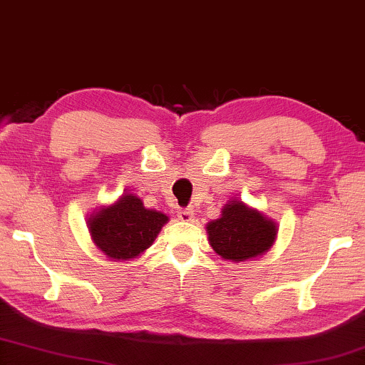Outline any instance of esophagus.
<instances>
[{
    "label": "esophagus",
    "mask_w": 365,
    "mask_h": 365,
    "mask_svg": "<svg viewBox=\"0 0 365 365\" xmlns=\"http://www.w3.org/2000/svg\"><path fill=\"white\" fill-rule=\"evenodd\" d=\"M177 216L183 222H192L195 217V212H193V210H180L177 212Z\"/></svg>",
    "instance_id": "esophagus-1"
}]
</instances>
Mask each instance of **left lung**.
<instances>
[{
    "mask_svg": "<svg viewBox=\"0 0 365 365\" xmlns=\"http://www.w3.org/2000/svg\"><path fill=\"white\" fill-rule=\"evenodd\" d=\"M212 250L225 262H247L262 257L273 247L277 224L240 200L222 206L221 216L206 224Z\"/></svg>",
    "mask_w": 365,
    "mask_h": 365,
    "instance_id": "8db88e82",
    "label": "left lung"
}]
</instances>
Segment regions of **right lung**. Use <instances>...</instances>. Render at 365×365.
<instances>
[{
  "mask_svg": "<svg viewBox=\"0 0 365 365\" xmlns=\"http://www.w3.org/2000/svg\"><path fill=\"white\" fill-rule=\"evenodd\" d=\"M169 216L149 210L135 193H123L112 205L89 214L88 229L94 245L112 262H131L153 245Z\"/></svg>",
  "mask_w": 365,
  "mask_h": 365,
  "instance_id": "right-lung-1",
  "label": "right lung"
}]
</instances>
